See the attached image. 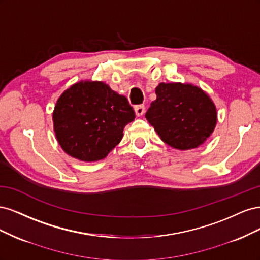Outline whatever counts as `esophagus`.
Returning <instances> with one entry per match:
<instances>
[{
  "label": "esophagus",
  "instance_id": "34e87169",
  "mask_svg": "<svg viewBox=\"0 0 260 260\" xmlns=\"http://www.w3.org/2000/svg\"><path fill=\"white\" fill-rule=\"evenodd\" d=\"M135 112L137 117H141L145 113V107L143 105H138L135 107Z\"/></svg>",
  "mask_w": 260,
  "mask_h": 260
}]
</instances>
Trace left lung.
Instances as JSON below:
<instances>
[{
	"label": "left lung",
	"mask_w": 260,
	"mask_h": 260,
	"mask_svg": "<svg viewBox=\"0 0 260 260\" xmlns=\"http://www.w3.org/2000/svg\"><path fill=\"white\" fill-rule=\"evenodd\" d=\"M145 114L162 142L180 151L206 142L217 124V108L208 94L192 83L161 82Z\"/></svg>",
	"instance_id": "8db88e82"
}]
</instances>
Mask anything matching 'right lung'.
Returning a JSON list of instances; mask_svg holds the SVG:
<instances>
[{
	"label": "right lung",
	"instance_id": "obj_1",
	"mask_svg": "<svg viewBox=\"0 0 260 260\" xmlns=\"http://www.w3.org/2000/svg\"><path fill=\"white\" fill-rule=\"evenodd\" d=\"M136 114L127 98L103 81L81 80L60 94L53 111L55 137L66 154L93 162L120 142Z\"/></svg>",
	"mask_w": 260,
	"mask_h": 260
}]
</instances>
